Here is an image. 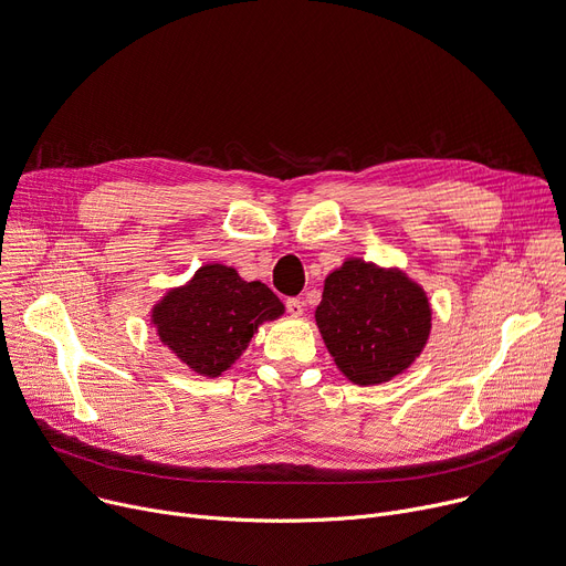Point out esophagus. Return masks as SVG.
<instances>
[{
	"label": "esophagus",
	"instance_id": "obj_1",
	"mask_svg": "<svg viewBox=\"0 0 566 566\" xmlns=\"http://www.w3.org/2000/svg\"><path fill=\"white\" fill-rule=\"evenodd\" d=\"M302 306H304V304H302L297 297H289V300H286V312H289L293 318L302 316V312H304Z\"/></svg>",
	"mask_w": 566,
	"mask_h": 566
}]
</instances>
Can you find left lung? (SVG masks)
<instances>
[{"label":"left lung","instance_id":"1","mask_svg":"<svg viewBox=\"0 0 566 566\" xmlns=\"http://www.w3.org/2000/svg\"><path fill=\"white\" fill-rule=\"evenodd\" d=\"M431 314L427 291L401 269L347 256L325 277L316 325L336 368L356 386H377L416 364Z\"/></svg>","mask_w":566,"mask_h":566}]
</instances>
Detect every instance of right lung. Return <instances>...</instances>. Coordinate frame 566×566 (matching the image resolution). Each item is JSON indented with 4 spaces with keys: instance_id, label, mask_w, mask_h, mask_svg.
Here are the masks:
<instances>
[{
    "instance_id": "1",
    "label": "right lung",
    "mask_w": 566,
    "mask_h": 566,
    "mask_svg": "<svg viewBox=\"0 0 566 566\" xmlns=\"http://www.w3.org/2000/svg\"><path fill=\"white\" fill-rule=\"evenodd\" d=\"M280 316L284 304L266 284L245 282L226 264H205L153 304L150 325L178 361L214 379L234 366L260 325Z\"/></svg>"
}]
</instances>
